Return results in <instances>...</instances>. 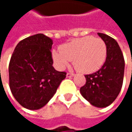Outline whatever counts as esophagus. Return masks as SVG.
<instances>
[{
  "instance_id": "1",
  "label": "esophagus",
  "mask_w": 132,
  "mask_h": 132,
  "mask_svg": "<svg viewBox=\"0 0 132 132\" xmlns=\"http://www.w3.org/2000/svg\"><path fill=\"white\" fill-rule=\"evenodd\" d=\"M75 76V74L74 73H72V72H67V74H66V76L67 77H72V76Z\"/></svg>"
}]
</instances>
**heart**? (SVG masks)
I'll return each mask as SVG.
<instances>
[{
  "mask_svg": "<svg viewBox=\"0 0 132 132\" xmlns=\"http://www.w3.org/2000/svg\"><path fill=\"white\" fill-rule=\"evenodd\" d=\"M107 56L105 43L101 38L87 36L72 40L61 50L53 51V59L58 69H63L73 60L74 67L81 72H92L103 65Z\"/></svg>",
  "mask_w": 132,
  "mask_h": 132,
  "instance_id": "heart-1",
  "label": "heart"
}]
</instances>
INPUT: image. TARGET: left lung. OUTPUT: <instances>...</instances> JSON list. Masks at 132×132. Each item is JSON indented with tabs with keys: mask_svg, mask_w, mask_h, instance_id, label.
I'll use <instances>...</instances> for the list:
<instances>
[{
	"mask_svg": "<svg viewBox=\"0 0 132 132\" xmlns=\"http://www.w3.org/2000/svg\"><path fill=\"white\" fill-rule=\"evenodd\" d=\"M98 35L106 44L105 62L95 72L85 75L86 82L80 88V92L92 105L104 108L111 105L121 91L125 60L116 40L102 33H98Z\"/></svg>",
	"mask_w": 132,
	"mask_h": 132,
	"instance_id": "left-lung-1",
	"label": "left lung"
}]
</instances>
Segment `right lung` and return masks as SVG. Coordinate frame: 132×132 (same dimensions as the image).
Listing matches in <instances>:
<instances>
[{
	"instance_id": "obj_1",
	"label": "right lung",
	"mask_w": 132,
	"mask_h": 132,
	"mask_svg": "<svg viewBox=\"0 0 132 132\" xmlns=\"http://www.w3.org/2000/svg\"><path fill=\"white\" fill-rule=\"evenodd\" d=\"M53 40L38 34L20 41L9 63V86L23 107L37 110L43 107L56 92L66 72L53 66Z\"/></svg>"
}]
</instances>
